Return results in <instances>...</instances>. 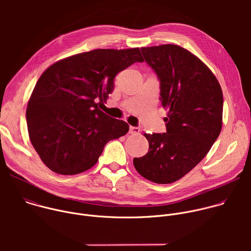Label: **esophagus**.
I'll return each instance as SVG.
<instances>
[{"label": "esophagus", "instance_id": "1", "mask_svg": "<svg viewBox=\"0 0 251 251\" xmlns=\"http://www.w3.org/2000/svg\"><path fill=\"white\" fill-rule=\"evenodd\" d=\"M139 132H140V128L139 127L130 126V128H129V133L130 134H138Z\"/></svg>", "mask_w": 251, "mask_h": 251}]
</instances>
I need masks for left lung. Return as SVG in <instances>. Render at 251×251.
Here are the masks:
<instances>
[{"instance_id": "obj_1", "label": "left lung", "mask_w": 251, "mask_h": 251, "mask_svg": "<svg viewBox=\"0 0 251 251\" xmlns=\"http://www.w3.org/2000/svg\"><path fill=\"white\" fill-rule=\"evenodd\" d=\"M160 81V100L168 110L166 133L145 134L148 153L134 158L137 172L156 184H171L208 153L223 126L224 96L210 69L176 45L142 48Z\"/></svg>"}]
</instances>
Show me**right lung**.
I'll return each instance as SVG.
<instances>
[{
	"mask_svg": "<svg viewBox=\"0 0 251 251\" xmlns=\"http://www.w3.org/2000/svg\"><path fill=\"white\" fill-rule=\"evenodd\" d=\"M143 61L139 49L94 50L45 71L27 103L26 124L48 168L60 175L82 173L97 163L107 143L128 132L126 122L105 114L98 104L112 93L120 71Z\"/></svg>",
	"mask_w": 251,
	"mask_h": 251,
	"instance_id": "add662e5",
	"label": "right lung"
}]
</instances>
